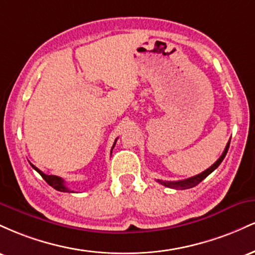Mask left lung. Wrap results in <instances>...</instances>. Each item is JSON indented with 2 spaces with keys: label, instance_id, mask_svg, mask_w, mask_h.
<instances>
[{
  "label": "left lung",
  "instance_id": "1",
  "mask_svg": "<svg viewBox=\"0 0 255 255\" xmlns=\"http://www.w3.org/2000/svg\"><path fill=\"white\" fill-rule=\"evenodd\" d=\"M229 145H230V140H229V142L227 144V146H225V150L223 151V153H222V156L217 159V162L213 163V164L210 166L209 169H206V170L201 172V174L187 178V180L175 181V182H171V181H160V180H157V182H159L160 184H163V186H165V187H169V188H175V189H188V188H192V187H195L197 184L200 183L204 178H206L207 176H209V175L211 174L213 170H216V169L219 166V164L223 162L225 154H227L228 150H229Z\"/></svg>",
  "mask_w": 255,
  "mask_h": 255
}]
</instances>
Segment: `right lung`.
Returning a JSON list of instances; mask_svg holds the SVG:
<instances>
[{
    "label": "right lung",
    "instance_id": "right-lung-1",
    "mask_svg": "<svg viewBox=\"0 0 255 255\" xmlns=\"http://www.w3.org/2000/svg\"><path fill=\"white\" fill-rule=\"evenodd\" d=\"M115 144H116V141L114 142L113 148L115 147ZM113 148H111V151H113ZM31 165H32V168L34 169V170H36L37 172H39L40 176H42L44 180L46 181V183L50 184L52 188H55L58 192H71L68 188H67L66 184H64L63 178H61V177H58V176H55V175H46V174H44L43 171H40L39 169L36 168V166H34L33 164H31Z\"/></svg>",
    "mask_w": 255,
    "mask_h": 255
}]
</instances>
